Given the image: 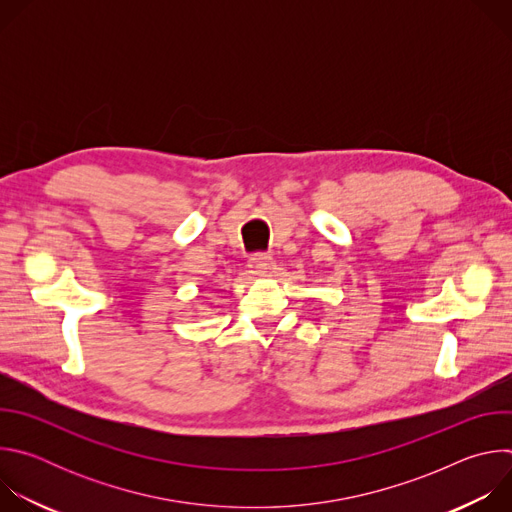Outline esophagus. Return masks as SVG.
I'll return each instance as SVG.
<instances>
[{
    "label": "esophagus",
    "mask_w": 512,
    "mask_h": 512,
    "mask_svg": "<svg viewBox=\"0 0 512 512\" xmlns=\"http://www.w3.org/2000/svg\"><path fill=\"white\" fill-rule=\"evenodd\" d=\"M273 269V259L269 255H255L249 261V271L253 275H265Z\"/></svg>",
    "instance_id": "obj_1"
}]
</instances>
